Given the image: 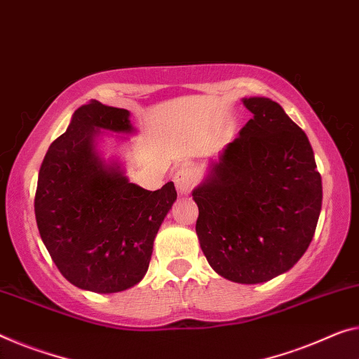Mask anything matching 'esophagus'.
Wrapping results in <instances>:
<instances>
[{"instance_id": "34e87169", "label": "esophagus", "mask_w": 359, "mask_h": 359, "mask_svg": "<svg viewBox=\"0 0 359 359\" xmlns=\"http://www.w3.org/2000/svg\"><path fill=\"white\" fill-rule=\"evenodd\" d=\"M173 181L180 194H187V192L191 191V187L196 183V175L189 167H180L175 172Z\"/></svg>"}]
</instances>
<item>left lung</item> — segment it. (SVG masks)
Wrapping results in <instances>:
<instances>
[{"label":"left lung","instance_id":"1","mask_svg":"<svg viewBox=\"0 0 359 359\" xmlns=\"http://www.w3.org/2000/svg\"><path fill=\"white\" fill-rule=\"evenodd\" d=\"M253 117L192 191L196 233L210 266L260 284L300 260L316 229L321 175L310 141L278 102L245 97Z\"/></svg>","mask_w":359,"mask_h":359}]
</instances>
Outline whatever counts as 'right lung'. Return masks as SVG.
<instances>
[{
	"label": "right lung",
	"instance_id": "1",
	"mask_svg": "<svg viewBox=\"0 0 359 359\" xmlns=\"http://www.w3.org/2000/svg\"><path fill=\"white\" fill-rule=\"evenodd\" d=\"M101 130L133 133L126 109L90 101L49 146L38 173L35 217L43 244L75 287L114 294L144 278L154 239L176 201L175 184L147 191L96 151Z\"/></svg>",
	"mask_w": 359,
	"mask_h": 359
}]
</instances>
